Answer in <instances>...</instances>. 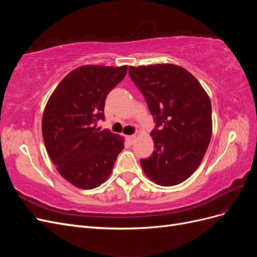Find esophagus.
Masks as SVG:
<instances>
[{"instance_id":"34e87169","label":"esophagus","mask_w":257,"mask_h":257,"mask_svg":"<svg viewBox=\"0 0 257 257\" xmlns=\"http://www.w3.org/2000/svg\"><path fill=\"white\" fill-rule=\"evenodd\" d=\"M126 139L128 141V143L132 145V144H133V143L135 142L136 136H135V135H130V136H126Z\"/></svg>"}]
</instances>
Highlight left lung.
Returning a JSON list of instances; mask_svg holds the SVG:
<instances>
[{
	"mask_svg": "<svg viewBox=\"0 0 257 257\" xmlns=\"http://www.w3.org/2000/svg\"><path fill=\"white\" fill-rule=\"evenodd\" d=\"M155 122L151 157L142 159L145 174L162 186L186 180L199 166L212 133L211 103L197 79L181 66L128 67Z\"/></svg>",
	"mask_w": 257,
	"mask_h": 257,
	"instance_id": "obj_1",
	"label": "left lung"
}]
</instances>
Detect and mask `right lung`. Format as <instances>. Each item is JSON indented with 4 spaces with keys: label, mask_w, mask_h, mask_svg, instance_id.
Returning <instances> with one entry per match:
<instances>
[{
    "label": "right lung",
    "mask_w": 257,
    "mask_h": 257,
    "mask_svg": "<svg viewBox=\"0 0 257 257\" xmlns=\"http://www.w3.org/2000/svg\"><path fill=\"white\" fill-rule=\"evenodd\" d=\"M127 66L84 65L66 75L43 114L46 149L59 174L77 188L90 190L110 175L123 138L96 128L105 120L106 97L123 80Z\"/></svg>",
    "instance_id": "add662e5"
}]
</instances>
